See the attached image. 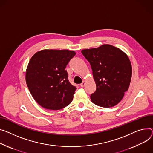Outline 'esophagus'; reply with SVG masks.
I'll return each mask as SVG.
<instances>
[{
    "instance_id": "obj_1",
    "label": "esophagus",
    "mask_w": 153,
    "mask_h": 153,
    "mask_svg": "<svg viewBox=\"0 0 153 153\" xmlns=\"http://www.w3.org/2000/svg\"><path fill=\"white\" fill-rule=\"evenodd\" d=\"M85 81H83V82L80 84V86L81 87H84L85 86Z\"/></svg>"
}]
</instances>
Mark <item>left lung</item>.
Segmentation results:
<instances>
[{
    "label": "left lung",
    "mask_w": 153,
    "mask_h": 153,
    "mask_svg": "<svg viewBox=\"0 0 153 153\" xmlns=\"http://www.w3.org/2000/svg\"><path fill=\"white\" fill-rule=\"evenodd\" d=\"M81 52L91 65L97 85L90 95L92 103L103 108L118 104L128 90L131 77V65L127 55L109 44L84 49Z\"/></svg>",
    "instance_id": "obj_1"
}]
</instances>
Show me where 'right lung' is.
Listing matches in <instances>:
<instances>
[{
  "instance_id": "right-lung-1",
  "label": "right lung",
  "mask_w": 153,
  "mask_h": 153,
  "mask_svg": "<svg viewBox=\"0 0 153 153\" xmlns=\"http://www.w3.org/2000/svg\"><path fill=\"white\" fill-rule=\"evenodd\" d=\"M75 55L74 51L68 50H42L30 58L26 81L39 105L58 110L71 103L77 88L70 84L65 68Z\"/></svg>"
}]
</instances>
